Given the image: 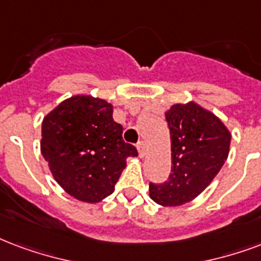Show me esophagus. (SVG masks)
I'll use <instances>...</instances> for the list:
<instances>
[{"mask_svg":"<svg viewBox=\"0 0 261 261\" xmlns=\"http://www.w3.org/2000/svg\"><path fill=\"white\" fill-rule=\"evenodd\" d=\"M137 149H138L139 157H144L145 154H146V145H145L144 141L138 142V145H137Z\"/></svg>","mask_w":261,"mask_h":261,"instance_id":"1","label":"esophagus"}]
</instances>
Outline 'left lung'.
<instances>
[{"label": "left lung", "instance_id": "1", "mask_svg": "<svg viewBox=\"0 0 261 261\" xmlns=\"http://www.w3.org/2000/svg\"><path fill=\"white\" fill-rule=\"evenodd\" d=\"M171 134V174L164 184H149V196L164 206L196 198L218 175L228 156L231 135L200 105H172L166 113Z\"/></svg>", "mask_w": 261, "mask_h": 261}]
</instances>
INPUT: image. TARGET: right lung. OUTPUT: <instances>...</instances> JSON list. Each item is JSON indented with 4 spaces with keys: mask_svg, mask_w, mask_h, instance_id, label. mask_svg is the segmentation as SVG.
Listing matches in <instances>:
<instances>
[{
    "mask_svg": "<svg viewBox=\"0 0 261 261\" xmlns=\"http://www.w3.org/2000/svg\"><path fill=\"white\" fill-rule=\"evenodd\" d=\"M113 107L91 95H75L51 111L42 123L41 152L57 184L85 202L112 194L126 159L138 156L123 141Z\"/></svg>",
    "mask_w": 261,
    "mask_h": 261,
    "instance_id": "right-lung-1",
    "label": "right lung"
}]
</instances>
